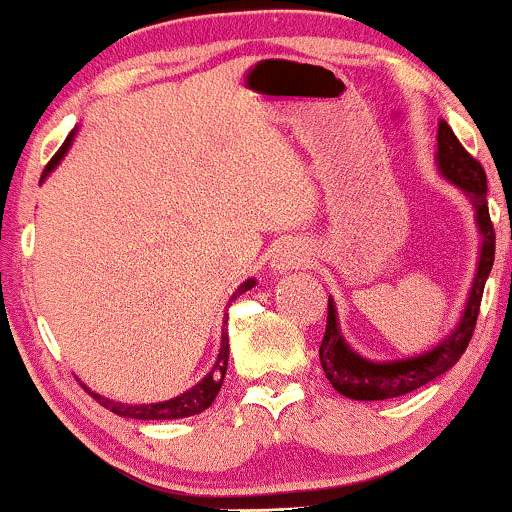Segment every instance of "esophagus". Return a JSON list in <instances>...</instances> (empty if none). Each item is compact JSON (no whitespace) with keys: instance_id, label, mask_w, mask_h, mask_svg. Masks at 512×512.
I'll return each instance as SVG.
<instances>
[{"instance_id":"obj_1","label":"esophagus","mask_w":512,"mask_h":512,"mask_svg":"<svg viewBox=\"0 0 512 512\" xmlns=\"http://www.w3.org/2000/svg\"><path fill=\"white\" fill-rule=\"evenodd\" d=\"M308 262V257H305V252L301 245H293V243H286L281 245L279 250H276L274 255V269H279V272H289V269H298L303 267V264Z\"/></svg>"}]
</instances>
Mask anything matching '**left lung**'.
I'll return each instance as SVG.
<instances>
[{
    "instance_id": "1",
    "label": "left lung",
    "mask_w": 512,
    "mask_h": 512,
    "mask_svg": "<svg viewBox=\"0 0 512 512\" xmlns=\"http://www.w3.org/2000/svg\"><path fill=\"white\" fill-rule=\"evenodd\" d=\"M438 168L474 204L481 238H484L477 276H474V284L472 291H469V301L467 308H464L460 325L455 327V332L443 344H438L428 354H421L416 358H402V361L375 363L368 361V358H361L349 349L342 332H339L337 310H334L332 301H327V327L320 344V363L327 380H330L339 395L349 399H361V402L402 397L407 392L419 390V387L436 380L445 370H450L460 361L464 349L469 346L474 327H477L484 284L491 274L493 255H496V231H493L489 202H486V190L489 187H486L484 168L460 144V139L455 137L448 122H440L438 125Z\"/></svg>"
}]
</instances>
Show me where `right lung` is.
Listing matches in <instances>:
<instances>
[{
	"label": "right lung",
	"instance_id": "add662e5",
	"mask_svg": "<svg viewBox=\"0 0 512 512\" xmlns=\"http://www.w3.org/2000/svg\"><path fill=\"white\" fill-rule=\"evenodd\" d=\"M72 137H74V132L69 134L67 139H64V144L60 146V151H57V154L50 158V163L43 170V178L50 173L52 168L57 166V163L62 161V156L67 154L69 144H72ZM252 286H255V279H248V281H245V284H240L238 291L233 293V298L240 296V293L250 291ZM233 298H231V301H233ZM226 368H228V334L223 332L221 334L219 358H216V363H214V368H211V373L202 380V383H197L195 387H192V390L182 392L180 397L168 399V402H158V404H122V402H113V399H105L101 395H96V392H91V390H86V392L93 399H96V402L101 404V407L110 409V411H113V414L127 416V419H142V421L185 419V416L202 414L204 409L211 407V402H214L216 395H219V390H221V385H223V378H226Z\"/></svg>",
	"mask_w": 512,
	"mask_h": 512
}]
</instances>
